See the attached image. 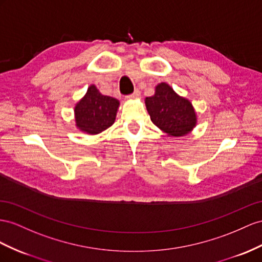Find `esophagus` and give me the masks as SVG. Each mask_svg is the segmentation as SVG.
Wrapping results in <instances>:
<instances>
[{
    "instance_id": "1",
    "label": "esophagus",
    "mask_w": 262,
    "mask_h": 262,
    "mask_svg": "<svg viewBox=\"0 0 262 262\" xmlns=\"http://www.w3.org/2000/svg\"><path fill=\"white\" fill-rule=\"evenodd\" d=\"M139 96H140V93H139L138 90H136L133 94H130V95L127 96V99H135V98H137Z\"/></svg>"
}]
</instances>
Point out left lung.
Returning a JSON list of instances; mask_svg holds the SVG:
<instances>
[{"instance_id":"left-lung-1","label":"left lung","mask_w":262,"mask_h":262,"mask_svg":"<svg viewBox=\"0 0 262 262\" xmlns=\"http://www.w3.org/2000/svg\"><path fill=\"white\" fill-rule=\"evenodd\" d=\"M145 105L151 122L168 136H185L197 125V114L190 100L179 96L167 83L158 84L155 94L145 98Z\"/></svg>"}]
</instances>
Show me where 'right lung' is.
I'll use <instances>...</instances> for the list:
<instances>
[{
    "mask_svg": "<svg viewBox=\"0 0 262 262\" xmlns=\"http://www.w3.org/2000/svg\"><path fill=\"white\" fill-rule=\"evenodd\" d=\"M118 107V99L103 95L92 84L74 107L75 125L80 132L96 135L115 123Z\"/></svg>",
    "mask_w": 262,
    "mask_h": 262,
    "instance_id": "1",
    "label": "right lung"
}]
</instances>
